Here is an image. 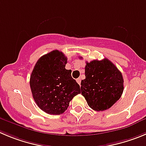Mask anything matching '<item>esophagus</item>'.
I'll use <instances>...</instances> for the list:
<instances>
[{"mask_svg": "<svg viewBox=\"0 0 146 146\" xmlns=\"http://www.w3.org/2000/svg\"><path fill=\"white\" fill-rule=\"evenodd\" d=\"M76 81H77L78 84L80 86H81V78H78V79L76 80Z\"/></svg>", "mask_w": 146, "mask_h": 146, "instance_id": "obj_1", "label": "esophagus"}]
</instances>
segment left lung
I'll return each mask as SVG.
<instances>
[{
    "instance_id": "obj_1",
    "label": "left lung",
    "mask_w": 146,
    "mask_h": 146,
    "mask_svg": "<svg viewBox=\"0 0 146 146\" xmlns=\"http://www.w3.org/2000/svg\"><path fill=\"white\" fill-rule=\"evenodd\" d=\"M85 76L81 83V94L92 110L98 111L108 110L122 96L124 89L122 73L107 58L86 62Z\"/></svg>"
}]
</instances>
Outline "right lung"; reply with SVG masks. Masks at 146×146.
Masks as SVG:
<instances>
[{
	"instance_id": "1",
	"label": "right lung",
	"mask_w": 146,
	"mask_h": 146,
	"mask_svg": "<svg viewBox=\"0 0 146 146\" xmlns=\"http://www.w3.org/2000/svg\"><path fill=\"white\" fill-rule=\"evenodd\" d=\"M67 58L59 50L41 57L30 76V88L38 107L49 114H62L73 98L81 93L80 86L66 70Z\"/></svg>"
}]
</instances>
